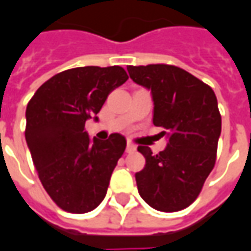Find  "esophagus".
I'll return each instance as SVG.
<instances>
[{"instance_id": "esophagus-1", "label": "esophagus", "mask_w": 251, "mask_h": 251, "mask_svg": "<svg viewBox=\"0 0 251 251\" xmlns=\"http://www.w3.org/2000/svg\"><path fill=\"white\" fill-rule=\"evenodd\" d=\"M126 151L128 152V154H132V152H135L136 151V146L132 145V143H127V149H126Z\"/></svg>"}]
</instances>
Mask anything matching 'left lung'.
<instances>
[{"instance_id":"left-lung-1","label":"left lung","mask_w":251,"mask_h":251,"mask_svg":"<svg viewBox=\"0 0 251 251\" xmlns=\"http://www.w3.org/2000/svg\"><path fill=\"white\" fill-rule=\"evenodd\" d=\"M129 78L151 92L152 123L168 145L157 155L139 146L145 168L135 173L140 197L162 212L181 211L196 200L216 161L222 131L214 90L185 70L169 65L128 66Z\"/></svg>"}]
</instances>
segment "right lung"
Masks as SVG:
<instances>
[{"mask_svg":"<svg viewBox=\"0 0 251 251\" xmlns=\"http://www.w3.org/2000/svg\"><path fill=\"white\" fill-rule=\"evenodd\" d=\"M128 79L120 66L75 67L56 74L33 94L25 111V140L39 178L56 205L85 214L100 205L126 138L89 139L85 123L97 119L112 90Z\"/></svg>","mask_w":251,"mask_h":251,"instance_id":"right-lung-1","label":"right lung"}]
</instances>
